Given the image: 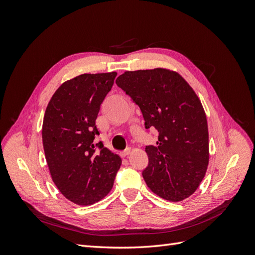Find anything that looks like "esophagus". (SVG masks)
<instances>
[{
  "mask_svg": "<svg viewBox=\"0 0 255 255\" xmlns=\"http://www.w3.org/2000/svg\"><path fill=\"white\" fill-rule=\"evenodd\" d=\"M130 151H132V150H130V148H128L127 150L120 152V156H121V157H126V156L129 155V154H130Z\"/></svg>",
  "mask_w": 255,
  "mask_h": 255,
  "instance_id": "34e87169",
  "label": "esophagus"
}]
</instances>
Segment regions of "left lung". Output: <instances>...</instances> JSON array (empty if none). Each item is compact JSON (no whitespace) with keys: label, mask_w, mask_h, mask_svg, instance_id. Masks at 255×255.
<instances>
[{"label":"left lung","mask_w":255,"mask_h":255,"mask_svg":"<svg viewBox=\"0 0 255 255\" xmlns=\"http://www.w3.org/2000/svg\"><path fill=\"white\" fill-rule=\"evenodd\" d=\"M116 84L140 107L145 128L158 132L156 145L145 148L146 185L168 201H183L199 187L210 160L207 120L199 97L181 74L166 68L126 71Z\"/></svg>","instance_id":"1"}]
</instances>
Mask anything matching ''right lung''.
Listing matches in <instances>:
<instances>
[{"mask_svg":"<svg viewBox=\"0 0 255 255\" xmlns=\"http://www.w3.org/2000/svg\"><path fill=\"white\" fill-rule=\"evenodd\" d=\"M117 72L84 73L64 82L45 109L42 143L54 184L69 201L91 205L109 195L121 158L102 142L96 119ZM98 149H96V146Z\"/></svg>","mask_w":255,"mask_h":255,"instance_id":"1","label":"right lung"}]
</instances>
